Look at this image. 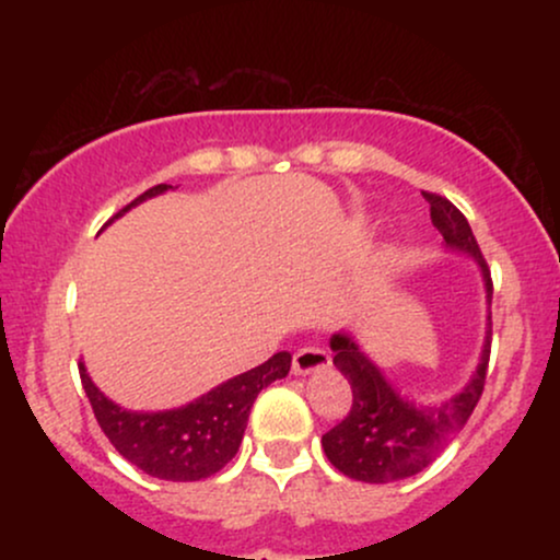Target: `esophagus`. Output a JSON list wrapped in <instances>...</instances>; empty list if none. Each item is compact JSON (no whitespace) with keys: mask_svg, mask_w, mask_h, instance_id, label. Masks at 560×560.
I'll return each mask as SVG.
<instances>
[{"mask_svg":"<svg viewBox=\"0 0 560 560\" xmlns=\"http://www.w3.org/2000/svg\"><path fill=\"white\" fill-rule=\"evenodd\" d=\"M331 365V355L320 347H302L300 352H294L292 358V374L294 376H307V374H318V371L329 369Z\"/></svg>","mask_w":560,"mask_h":560,"instance_id":"34e87169","label":"esophagus"}]
</instances>
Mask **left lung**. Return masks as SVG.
I'll return each mask as SVG.
<instances>
[{
	"label": "left lung",
	"instance_id": "obj_1",
	"mask_svg": "<svg viewBox=\"0 0 560 560\" xmlns=\"http://www.w3.org/2000/svg\"><path fill=\"white\" fill-rule=\"evenodd\" d=\"M432 205V223L445 240V247L453 253H464L479 266L481 281L487 292V331L481 355L471 378L458 395L440 405H416L402 397L382 369L361 350L350 331L331 334L329 347L334 365L342 371L352 387V408L342 423L320 436L326 458L345 477L369 485H389L413 477L427 468L436 455L450 445L455 434L464 429L468 416L477 408L481 389H485L487 363H490L492 339V279L474 231L466 215L453 202L440 195H427Z\"/></svg>",
	"mask_w": 560,
	"mask_h": 560
}]
</instances>
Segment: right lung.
I'll return each mask as SVG.
<instances>
[{
  "label": "right lung",
  "instance_id": "right-lung-1",
  "mask_svg": "<svg viewBox=\"0 0 560 560\" xmlns=\"http://www.w3.org/2000/svg\"><path fill=\"white\" fill-rule=\"evenodd\" d=\"M168 189H173L171 184L152 186L131 205H126L115 218ZM289 365H292V355L276 352L258 369L226 378L197 400L186 402L182 408L155 410V413L120 408L92 382V376L86 374V365L81 363L79 371L96 423L128 464L155 479L199 481L213 477L234 458L242 445L255 397L276 378H284L289 374Z\"/></svg>",
  "mask_w": 560,
  "mask_h": 560
}]
</instances>
